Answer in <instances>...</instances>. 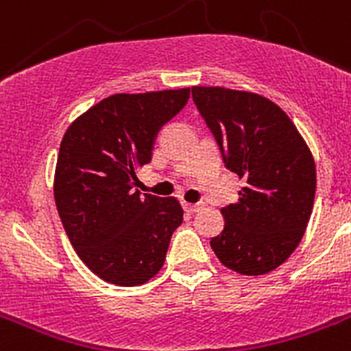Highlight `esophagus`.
I'll return each instance as SVG.
<instances>
[{
    "label": "esophagus",
    "mask_w": 351,
    "mask_h": 351,
    "mask_svg": "<svg viewBox=\"0 0 351 351\" xmlns=\"http://www.w3.org/2000/svg\"><path fill=\"white\" fill-rule=\"evenodd\" d=\"M204 204L202 202H198V204H184V209L188 210V213H198V210H202L204 209Z\"/></svg>",
    "instance_id": "obj_1"
}]
</instances>
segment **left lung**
Wrapping results in <instances>:
<instances>
[{"label": "left lung", "mask_w": 351, "mask_h": 351, "mask_svg": "<svg viewBox=\"0 0 351 351\" xmlns=\"http://www.w3.org/2000/svg\"><path fill=\"white\" fill-rule=\"evenodd\" d=\"M191 95L226 167L246 181L237 202L221 209L225 226L210 247L237 274H267L295 251L311 218V149L283 108L258 93L193 86Z\"/></svg>", "instance_id": "left-lung-1"}]
</instances>
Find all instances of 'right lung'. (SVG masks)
<instances>
[{
  "instance_id": "obj_1",
  "label": "right lung",
  "mask_w": 351,
  "mask_h": 351,
  "mask_svg": "<svg viewBox=\"0 0 351 351\" xmlns=\"http://www.w3.org/2000/svg\"><path fill=\"white\" fill-rule=\"evenodd\" d=\"M190 88L119 93L80 114L64 132L54 172V200L71 246L89 271L117 287L158 274L182 223L176 197L133 191L151 161L158 130L181 110Z\"/></svg>"
}]
</instances>
